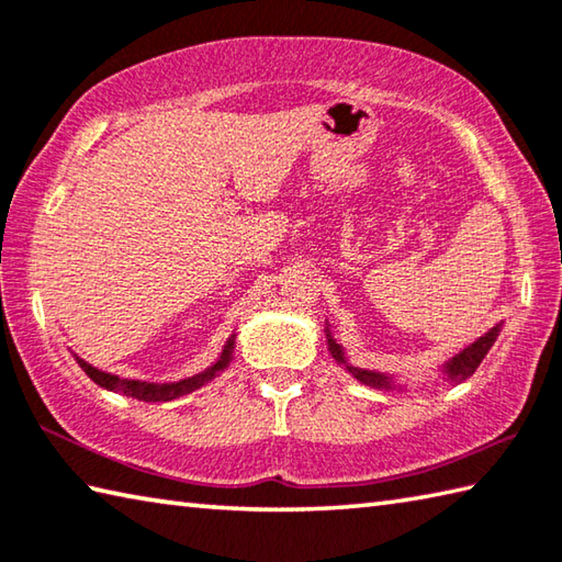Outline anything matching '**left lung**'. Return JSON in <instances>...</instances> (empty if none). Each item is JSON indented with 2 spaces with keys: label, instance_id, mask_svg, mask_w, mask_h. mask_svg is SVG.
Listing matches in <instances>:
<instances>
[{
  "label": "left lung",
  "instance_id": "obj_1",
  "mask_svg": "<svg viewBox=\"0 0 562 562\" xmlns=\"http://www.w3.org/2000/svg\"><path fill=\"white\" fill-rule=\"evenodd\" d=\"M502 326H504V322L496 324L494 329H488L484 336H479V339L474 344H469L467 349L454 353L450 361H445L442 363L445 381L447 383H462V381H467L469 375H472L479 369V363L484 361V356L488 353V349H492V346H494L496 336L502 334ZM324 331H326V344H329V353L344 366L346 371L353 375L356 381H361V383L371 385V387H379V391H395V387H397V391H403V385H397L393 381L391 373H379V371H369V369H359V366H353L349 361V356H346L344 346L336 344V339L331 336L329 324H326Z\"/></svg>",
  "mask_w": 562,
  "mask_h": 562
}]
</instances>
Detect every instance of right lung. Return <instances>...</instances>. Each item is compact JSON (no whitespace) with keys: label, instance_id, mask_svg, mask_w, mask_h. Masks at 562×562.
I'll list each match as a JSON object with an SVG mask.
<instances>
[{"label":"right lung","instance_id":"1","mask_svg":"<svg viewBox=\"0 0 562 562\" xmlns=\"http://www.w3.org/2000/svg\"><path fill=\"white\" fill-rule=\"evenodd\" d=\"M233 349H236V334L228 336V341H226V346H223V351L216 359V363H211L206 371L191 375V379H181L177 383H149V381L120 379V375H112V373L95 369V366H90L88 361L78 359V356H76V361L80 369L86 371L88 379L95 381L100 387H105V391H115V393H122L127 397H137V401H145V403H167V401H175V397H179V395L196 391V387L206 385L209 381L216 379L221 371H226L231 359H233Z\"/></svg>","mask_w":562,"mask_h":562}]
</instances>
